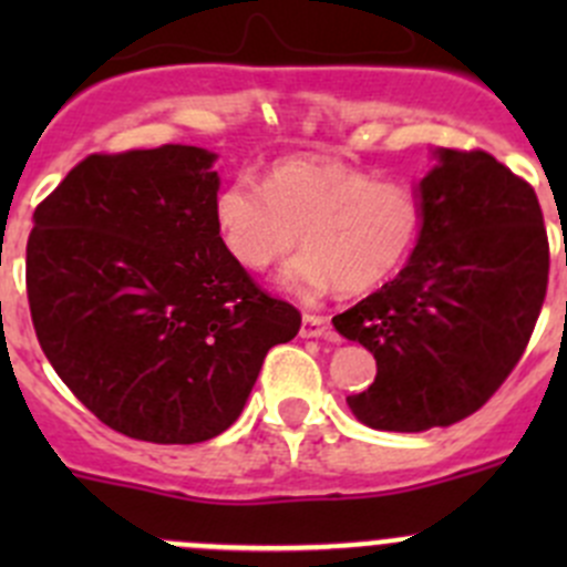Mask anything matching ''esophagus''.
<instances>
[{
    "label": "esophagus",
    "mask_w": 567,
    "mask_h": 567,
    "mask_svg": "<svg viewBox=\"0 0 567 567\" xmlns=\"http://www.w3.org/2000/svg\"><path fill=\"white\" fill-rule=\"evenodd\" d=\"M305 340H316V337H329L331 334V326L329 320L323 316H312V312H305L301 318V331H299Z\"/></svg>",
    "instance_id": "obj_1"
}]
</instances>
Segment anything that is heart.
Wrapping results in <instances>:
<instances>
[{"label": "heart", "instance_id": "b5f03b06", "mask_svg": "<svg viewBox=\"0 0 567 567\" xmlns=\"http://www.w3.org/2000/svg\"><path fill=\"white\" fill-rule=\"evenodd\" d=\"M420 199L394 181L323 156H296L268 169L266 183H227L214 199V221L233 260L266 271L299 241L310 247L279 277L293 293L340 288L364 293L405 260L420 233Z\"/></svg>", "mask_w": 567, "mask_h": 567}]
</instances>
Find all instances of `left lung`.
<instances>
[{"mask_svg":"<svg viewBox=\"0 0 567 567\" xmlns=\"http://www.w3.org/2000/svg\"><path fill=\"white\" fill-rule=\"evenodd\" d=\"M420 236L403 271L331 318L375 357L346 398L362 425L420 433L466 420L527 348L548 282V238L527 181L483 151H433L414 186Z\"/></svg>","mask_w":567,"mask_h":567,"instance_id":"8db88e82","label":"left lung"}]
</instances>
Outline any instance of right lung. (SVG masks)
<instances>
[{"label": "right lung", "instance_id": "add662e5", "mask_svg": "<svg viewBox=\"0 0 567 567\" xmlns=\"http://www.w3.org/2000/svg\"><path fill=\"white\" fill-rule=\"evenodd\" d=\"M216 153L90 156L38 205L27 296L45 359L112 431L197 444L241 416L301 316L262 293L214 221Z\"/></svg>", "mask_w": 567, "mask_h": 567}]
</instances>
